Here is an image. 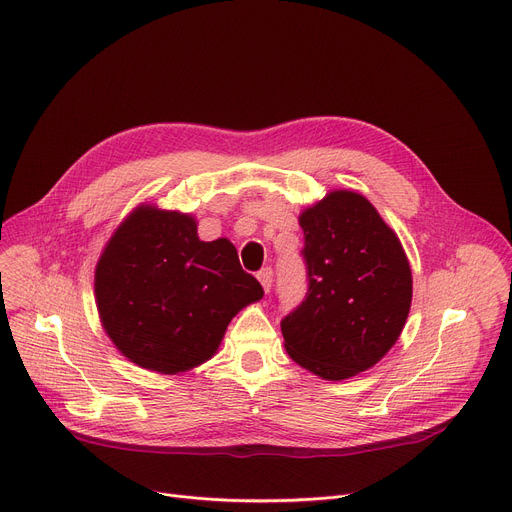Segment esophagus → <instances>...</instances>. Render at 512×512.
Masks as SVG:
<instances>
[{
    "instance_id": "obj_1",
    "label": "esophagus",
    "mask_w": 512,
    "mask_h": 512,
    "mask_svg": "<svg viewBox=\"0 0 512 512\" xmlns=\"http://www.w3.org/2000/svg\"><path fill=\"white\" fill-rule=\"evenodd\" d=\"M258 280H260L262 289L268 293V291H270V287H272V268H270V266L262 268V270L258 272Z\"/></svg>"
}]
</instances>
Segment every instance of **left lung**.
Masks as SVG:
<instances>
[{
	"label": "left lung",
	"mask_w": 512,
	"mask_h": 512,
	"mask_svg": "<svg viewBox=\"0 0 512 512\" xmlns=\"http://www.w3.org/2000/svg\"><path fill=\"white\" fill-rule=\"evenodd\" d=\"M307 295L282 317L289 356L325 380L374 366L399 339L411 309L405 250L372 203L333 191L301 213Z\"/></svg>",
	"instance_id": "obj_1"
}]
</instances>
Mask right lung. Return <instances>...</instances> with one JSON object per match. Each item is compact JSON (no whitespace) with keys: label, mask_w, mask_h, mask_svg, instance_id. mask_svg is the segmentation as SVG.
<instances>
[{"label":"right lung","mask_w":512,"mask_h":512,"mask_svg":"<svg viewBox=\"0 0 512 512\" xmlns=\"http://www.w3.org/2000/svg\"><path fill=\"white\" fill-rule=\"evenodd\" d=\"M225 238L201 242L191 215L138 207L95 270L103 329L134 364L179 374L209 360L232 317L262 299Z\"/></svg>","instance_id":"add662e5"}]
</instances>
